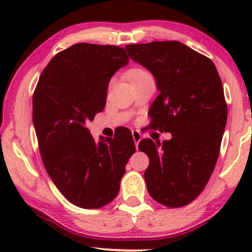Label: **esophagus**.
<instances>
[{
  "mask_svg": "<svg viewBox=\"0 0 252 252\" xmlns=\"http://www.w3.org/2000/svg\"><path fill=\"white\" fill-rule=\"evenodd\" d=\"M132 138H134V142H135V146L136 148H137L138 143H140V141L142 140V135H141L140 131H137V130H132Z\"/></svg>",
  "mask_w": 252,
  "mask_h": 252,
  "instance_id": "obj_1",
  "label": "esophagus"
}]
</instances>
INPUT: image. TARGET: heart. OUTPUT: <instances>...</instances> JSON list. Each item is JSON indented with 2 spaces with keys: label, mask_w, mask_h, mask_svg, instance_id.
<instances>
[{
  "label": "heart",
  "mask_w": 252,
  "mask_h": 252,
  "mask_svg": "<svg viewBox=\"0 0 252 252\" xmlns=\"http://www.w3.org/2000/svg\"><path fill=\"white\" fill-rule=\"evenodd\" d=\"M147 73H148V72H147L146 70H143V68H131V70H129L128 72H126V79L130 82V80L136 79V78H138V77H142Z\"/></svg>",
  "instance_id": "1"
}]
</instances>
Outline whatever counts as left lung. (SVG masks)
Wrapping results in <instances>:
<instances>
[{"label":"left lung","instance_id":"obj_1","mask_svg":"<svg viewBox=\"0 0 252 252\" xmlns=\"http://www.w3.org/2000/svg\"><path fill=\"white\" fill-rule=\"evenodd\" d=\"M129 57L155 77L160 94L149 109L150 126L169 141L144 138V172L154 200L167 207L189 205L202 192L218 160L227 120L221 79L207 57L179 41L126 45Z\"/></svg>","mask_w":252,"mask_h":252}]
</instances>
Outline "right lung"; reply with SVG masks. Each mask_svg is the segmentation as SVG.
I'll list each match as a JSON object with an SVG mask.
<instances>
[{
	"mask_svg": "<svg viewBox=\"0 0 252 252\" xmlns=\"http://www.w3.org/2000/svg\"><path fill=\"white\" fill-rule=\"evenodd\" d=\"M128 63L118 46L76 43L54 56L34 91L43 166L62 194L82 209H99L116 198L136 150L128 130L96 142L86 128L105 106L111 77Z\"/></svg>",
	"mask_w": 252,
	"mask_h": 252,
	"instance_id": "1",
	"label": "right lung"
}]
</instances>
